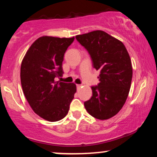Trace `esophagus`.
Listing matches in <instances>:
<instances>
[{
  "mask_svg": "<svg viewBox=\"0 0 157 157\" xmlns=\"http://www.w3.org/2000/svg\"><path fill=\"white\" fill-rule=\"evenodd\" d=\"M76 86H77V90H80V88H81V86H82V85L77 84Z\"/></svg>",
  "mask_w": 157,
  "mask_h": 157,
  "instance_id": "34e87169",
  "label": "esophagus"
}]
</instances>
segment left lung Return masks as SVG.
<instances>
[{
  "label": "left lung",
  "instance_id": "8db88e82",
  "mask_svg": "<svg viewBox=\"0 0 157 157\" xmlns=\"http://www.w3.org/2000/svg\"><path fill=\"white\" fill-rule=\"evenodd\" d=\"M77 40L89 52L93 67L100 70L92 97L84 102L89 114L107 120L121 110L127 100L132 80L130 56L121 41L100 30L77 35Z\"/></svg>",
  "mask_w": 157,
  "mask_h": 157
}]
</instances>
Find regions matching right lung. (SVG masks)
Returning <instances> with one entry per match:
<instances>
[{
	"label": "right lung",
	"mask_w": 157,
	"mask_h": 157,
	"mask_svg": "<svg viewBox=\"0 0 157 157\" xmlns=\"http://www.w3.org/2000/svg\"><path fill=\"white\" fill-rule=\"evenodd\" d=\"M75 37H39L32 44L21 66V86L31 108L50 122L66 117L76 92V85L57 81L62 77L64 54Z\"/></svg>",
	"instance_id": "obj_1"
}]
</instances>
